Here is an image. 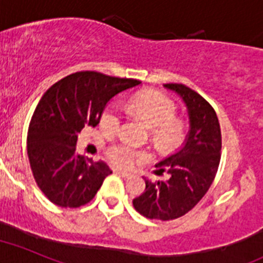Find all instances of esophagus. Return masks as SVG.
Wrapping results in <instances>:
<instances>
[{"label":"esophagus","mask_w":263,"mask_h":263,"mask_svg":"<svg viewBox=\"0 0 263 263\" xmlns=\"http://www.w3.org/2000/svg\"><path fill=\"white\" fill-rule=\"evenodd\" d=\"M115 173L118 174V175H120V176H123V178H128V176L131 175V174L128 173V171H124V170H119V168H116V170H114Z\"/></svg>","instance_id":"1"}]
</instances>
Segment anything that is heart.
Wrapping results in <instances>:
<instances>
[{
	"instance_id": "b5f03b06",
	"label": "heart",
	"mask_w": 263,
	"mask_h": 263,
	"mask_svg": "<svg viewBox=\"0 0 263 263\" xmlns=\"http://www.w3.org/2000/svg\"><path fill=\"white\" fill-rule=\"evenodd\" d=\"M129 108L139 118L148 124L152 129L154 143L162 149H173L180 144L184 139V125L180 120L175 119L176 105L168 96L147 90L136 95L129 103ZM100 125L103 129L111 134H116L121 125L120 107L111 103L105 107L101 114ZM108 156L115 164L128 167L139 158V154L131 145L116 144L108 149Z\"/></svg>"
}]
</instances>
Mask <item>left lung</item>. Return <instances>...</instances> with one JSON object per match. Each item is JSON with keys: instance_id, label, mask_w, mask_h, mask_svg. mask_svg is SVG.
Instances as JSON below:
<instances>
[{"instance_id": "left-lung-1", "label": "left lung", "mask_w": 263, "mask_h": 263, "mask_svg": "<svg viewBox=\"0 0 263 263\" xmlns=\"http://www.w3.org/2000/svg\"><path fill=\"white\" fill-rule=\"evenodd\" d=\"M163 87L179 95L186 104L190 129L182 147L156 163V167H168V179L151 182L144 178L145 191L132 203L148 219L171 220L194 209L213 184L220 160L222 136L217 114L199 93L183 84H163Z\"/></svg>"}]
</instances>
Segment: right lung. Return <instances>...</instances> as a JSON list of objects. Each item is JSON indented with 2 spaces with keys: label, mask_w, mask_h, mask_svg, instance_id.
Instances as JSON below:
<instances>
[{
  "label": "right lung",
  "mask_w": 263,
  "mask_h": 263,
  "mask_svg": "<svg viewBox=\"0 0 263 263\" xmlns=\"http://www.w3.org/2000/svg\"><path fill=\"white\" fill-rule=\"evenodd\" d=\"M140 85L99 72H77L46 90L28 131V158L37 186L60 207H80L93 199L112 171L76 152L84 127H96L112 98Z\"/></svg>",
  "instance_id": "obj_1"
}]
</instances>
